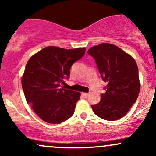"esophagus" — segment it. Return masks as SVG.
<instances>
[{"label": "esophagus", "instance_id": "34e87169", "mask_svg": "<svg viewBox=\"0 0 156 156\" xmlns=\"http://www.w3.org/2000/svg\"><path fill=\"white\" fill-rule=\"evenodd\" d=\"M83 96L84 97V98H88L89 94L88 93H83Z\"/></svg>", "mask_w": 156, "mask_h": 156}]
</instances>
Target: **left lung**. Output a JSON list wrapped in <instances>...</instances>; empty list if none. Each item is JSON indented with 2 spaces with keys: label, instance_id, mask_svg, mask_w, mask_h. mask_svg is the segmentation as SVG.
I'll list each match as a JSON object with an SVG mask.
<instances>
[{
  "label": "left lung",
  "instance_id": "obj_1",
  "mask_svg": "<svg viewBox=\"0 0 156 156\" xmlns=\"http://www.w3.org/2000/svg\"><path fill=\"white\" fill-rule=\"evenodd\" d=\"M95 61L102 79L107 83L94 114L105 120L124 117L136 103L140 91L139 69L133 57L117 46L102 43L87 51Z\"/></svg>",
  "mask_w": 156,
  "mask_h": 156
}]
</instances>
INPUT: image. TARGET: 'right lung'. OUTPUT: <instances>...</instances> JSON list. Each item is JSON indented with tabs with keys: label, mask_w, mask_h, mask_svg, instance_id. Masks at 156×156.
Returning <instances> with one entry per match:
<instances>
[{
	"label": "right lung",
	"mask_w": 156,
	"mask_h": 156,
	"mask_svg": "<svg viewBox=\"0 0 156 156\" xmlns=\"http://www.w3.org/2000/svg\"><path fill=\"white\" fill-rule=\"evenodd\" d=\"M86 48H44L27 62L22 87L27 103L42 120L59 124L73 115L80 93L64 89V79L83 56Z\"/></svg>",
	"instance_id": "1"
}]
</instances>
